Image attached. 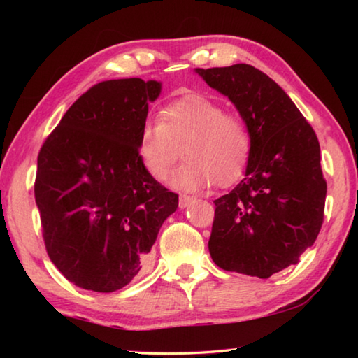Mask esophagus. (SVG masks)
<instances>
[{"instance_id":"obj_1","label":"esophagus","mask_w":358,"mask_h":358,"mask_svg":"<svg viewBox=\"0 0 358 358\" xmlns=\"http://www.w3.org/2000/svg\"><path fill=\"white\" fill-rule=\"evenodd\" d=\"M196 202V197H191V196H180V202H178V205H180V208H187V207H191V205Z\"/></svg>"}]
</instances>
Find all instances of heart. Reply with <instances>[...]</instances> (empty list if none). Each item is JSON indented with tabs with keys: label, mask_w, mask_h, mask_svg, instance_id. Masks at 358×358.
<instances>
[{
	"label": "heart",
	"mask_w": 358,
	"mask_h": 358,
	"mask_svg": "<svg viewBox=\"0 0 358 358\" xmlns=\"http://www.w3.org/2000/svg\"><path fill=\"white\" fill-rule=\"evenodd\" d=\"M183 148L186 162L169 185L178 191H201L215 183L230 186L243 175L252 138L240 117L227 115L220 102L189 94L147 121L138 134V159L151 178L164 180Z\"/></svg>",
	"instance_id": "1"
}]
</instances>
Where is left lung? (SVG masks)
<instances>
[{
    "label": "left lung",
    "mask_w": 358,
    "mask_h": 358,
    "mask_svg": "<svg viewBox=\"0 0 358 358\" xmlns=\"http://www.w3.org/2000/svg\"><path fill=\"white\" fill-rule=\"evenodd\" d=\"M227 96L251 132L245 178L216 199L208 240L222 270L266 280L316 241L324 221L327 183L310 123L275 80L250 64L196 69Z\"/></svg>",
    "instance_id": "8db88e82"
}]
</instances>
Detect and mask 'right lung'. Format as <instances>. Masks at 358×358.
<instances>
[{
  "label": "right lung",
  "instance_id": "obj_1",
  "mask_svg": "<svg viewBox=\"0 0 358 358\" xmlns=\"http://www.w3.org/2000/svg\"><path fill=\"white\" fill-rule=\"evenodd\" d=\"M161 82L118 78L82 94L38 156L34 197L48 257L66 280L115 292L145 268L178 196L151 178L137 142Z\"/></svg>",
  "mask_w": 358,
  "mask_h": 358
}]
</instances>
